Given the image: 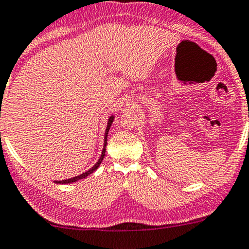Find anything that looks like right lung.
Masks as SVG:
<instances>
[{"instance_id": "right-lung-1", "label": "right lung", "mask_w": 249, "mask_h": 249, "mask_svg": "<svg viewBox=\"0 0 249 249\" xmlns=\"http://www.w3.org/2000/svg\"><path fill=\"white\" fill-rule=\"evenodd\" d=\"M113 120H114V116H110L108 119V124H107V128H106V131H105V141H104V149H103V152H101V156L99 158V160H98L96 164H94V166H92L90 170L85 172V173H82L79 174L77 177H73V178H70V179H67V180H62V181H55L56 183H71V182H75V181H78L81 179H84V178H87L88 176H90L91 173H93L94 171L97 170L98 167H99V165L101 164V161H103L104 157H105V152H106V144H107V134H108V130L110 128V125L113 124Z\"/></svg>"}]
</instances>
